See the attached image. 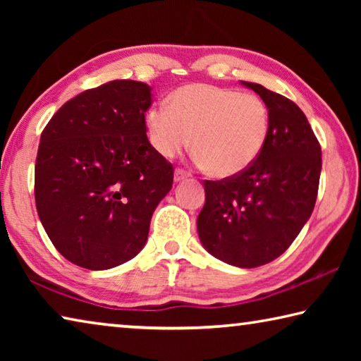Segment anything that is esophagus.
<instances>
[{
  "instance_id": "1",
  "label": "esophagus",
  "mask_w": 361,
  "mask_h": 361,
  "mask_svg": "<svg viewBox=\"0 0 361 361\" xmlns=\"http://www.w3.org/2000/svg\"><path fill=\"white\" fill-rule=\"evenodd\" d=\"M188 176H189V173H188V172H185V170L176 169V170H175L173 178H175V183H180V181H185V180L188 178Z\"/></svg>"
}]
</instances>
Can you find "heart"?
<instances>
[{
    "label": "heart",
    "instance_id": "1",
    "mask_svg": "<svg viewBox=\"0 0 361 361\" xmlns=\"http://www.w3.org/2000/svg\"><path fill=\"white\" fill-rule=\"evenodd\" d=\"M145 124L152 148L162 157L180 154L192 138V152L205 172L231 178L261 154L271 116L258 95L200 82L176 89L169 106H151Z\"/></svg>",
    "mask_w": 361,
    "mask_h": 361
}]
</instances>
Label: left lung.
I'll return each instance as SVG.
<instances>
[{
  "mask_svg": "<svg viewBox=\"0 0 361 361\" xmlns=\"http://www.w3.org/2000/svg\"><path fill=\"white\" fill-rule=\"evenodd\" d=\"M240 84L264 100L271 130L261 154L245 172L205 181L197 232L215 258L252 269L279 258L312 215L322 149L296 103L261 84Z\"/></svg>",
  "mask_w": 361,
  "mask_h": 361,
  "instance_id": "8db88e82",
  "label": "left lung"
}]
</instances>
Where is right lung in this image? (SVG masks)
I'll use <instances>...</instances> for the list:
<instances>
[{
  "label": "right lung",
  "mask_w": 361,
  "mask_h": 361,
  "mask_svg": "<svg viewBox=\"0 0 361 361\" xmlns=\"http://www.w3.org/2000/svg\"><path fill=\"white\" fill-rule=\"evenodd\" d=\"M151 87L116 79L65 103L41 133L35 200L54 247L105 271L137 256L173 167L146 137Z\"/></svg>",
  "instance_id": "obj_1"
}]
</instances>
